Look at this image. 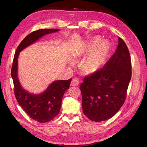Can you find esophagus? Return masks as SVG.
Returning <instances> with one entry per match:
<instances>
[{"mask_svg": "<svg viewBox=\"0 0 147 147\" xmlns=\"http://www.w3.org/2000/svg\"><path fill=\"white\" fill-rule=\"evenodd\" d=\"M79 84V80L77 78H74L71 82V85L72 86H78Z\"/></svg>", "mask_w": 147, "mask_h": 147, "instance_id": "esophagus-1", "label": "esophagus"}]
</instances>
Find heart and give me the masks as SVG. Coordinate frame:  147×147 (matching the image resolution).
<instances>
[{
  "label": "heart",
  "mask_w": 147,
  "mask_h": 147,
  "mask_svg": "<svg viewBox=\"0 0 147 147\" xmlns=\"http://www.w3.org/2000/svg\"><path fill=\"white\" fill-rule=\"evenodd\" d=\"M102 41L99 36L92 37L84 45L82 53H90L85 63V68L89 72L95 71L101 68L107 62L110 53V45L107 41ZM77 54H74V57Z\"/></svg>",
  "instance_id": "1"
}]
</instances>
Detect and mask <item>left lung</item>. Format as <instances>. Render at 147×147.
<instances>
[{"label": "left lung", "instance_id": "left-lung-1", "mask_svg": "<svg viewBox=\"0 0 147 147\" xmlns=\"http://www.w3.org/2000/svg\"><path fill=\"white\" fill-rule=\"evenodd\" d=\"M130 53L119 37L115 53L99 70L86 76L80 85L84 114L99 122L113 117L124 104L132 76Z\"/></svg>", "mask_w": 147, "mask_h": 147}]
</instances>
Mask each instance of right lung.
<instances>
[{"label": "right lung", "mask_w": 147, "mask_h": 147, "mask_svg": "<svg viewBox=\"0 0 147 147\" xmlns=\"http://www.w3.org/2000/svg\"><path fill=\"white\" fill-rule=\"evenodd\" d=\"M59 29H40L27 35L15 51L11 68V76L14 85V94L20 105L34 120L46 123L53 120L59 114L62 98L69 88L72 79L57 80L51 83L44 92L39 95L30 94L23 89L18 78V58L21 52L45 34L58 32Z\"/></svg>", "instance_id": "right-lung-1"}]
</instances>
